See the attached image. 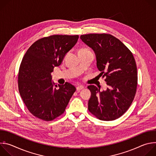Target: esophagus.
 <instances>
[{"mask_svg":"<svg viewBox=\"0 0 156 156\" xmlns=\"http://www.w3.org/2000/svg\"><path fill=\"white\" fill-rule=\"evenodd\" d=\"M83 89H84V86H82V85H79L76 87V90L77 91H80V90H83Z\"/></svg>","mask_w":156,"mask_h":156,"instance_id":"1","label":"esophagus"}]
</instances>
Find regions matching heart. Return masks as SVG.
Instances as JSON below:
<instances>
[{
  "label": "heart",
  "instance_id": "b5f03b06",
  "mask_svg": "<svg viewBox=\"0 0 156 156\" xmlns=\"http://www.w3.org/2000/svg\"><path fill=\"white\" fill-rule=\"evenodd\" d=\"M88 51H90V50L87 49V48H82L80 49L78 51V53H81V52H88Z\"/></svg>",
  "mask_w": 156,
  "mask_h": 156
}]
</instances>
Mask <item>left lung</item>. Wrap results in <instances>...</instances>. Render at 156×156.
<instances>
[{"label": "left lung", "instance_id": "obj_1", "mask_svg": "<svg viewBox=\"0 0 156 156\" xmlns=\"http://www.w3.org/2000/svg\"><path fill=\"white\" fill-rule=\"evenodd\" d=\"M80 38L94 50L97 67L108 85L102 91L94 85L87 86L91 92L88 110L101 120H116L126 112L136 94L138 73L135 58L123 42L111 34H87Z\"/></svg>", "mask_w": 156, "mask_h": 156}]
</instances>
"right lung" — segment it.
Returning a JSON list of instances; mask_svg holds the SVG:
<instances>
[{
    "instance_id": "right-lung-1",
    "label": "right lung",
    "mask_w": 156,
    "mask_h": 156,
    "mask_svg": "<svg viewBox=\"0 0 156 156\" xmlns=\"http://www.w3.org/2000/svg\"><path fill=\"white\" fill-rule=\"evenodd\" d=\"M78 35H52L41 38L28 49L18 75L20 96L30 112L44 121L63 114L76 87L70 83L57 85L51 73L78 41Z\"/></svg>"
}]
</instances>
